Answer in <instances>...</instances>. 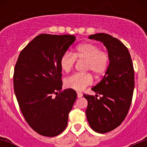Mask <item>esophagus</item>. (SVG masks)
<instances>
[{"label":"esophagus","mask_w":147,"mask_h":147,"mask_svg":"<svg viewBox=\"0 0 147 147\" xmlns=\"http://www.w3.org/2000/svg\"><path fill=\"white\" fill-rule=\"evenodd\" d=\"M82 96H83L82 93H80V92H77V97H78V98H81Z\"/></svg>","instance_id":"esophagus-1"}]
</instances>
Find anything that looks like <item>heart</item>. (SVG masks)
Wrapping results in <instances>:
<instances>
[{
	"instance_id": "b5f03b06",
	"label": "heart",
	"mask_w": 147,
	"mask_h": 147,
	"mask_svg": "<svg viewBox=\"0 0 147 147\" xmlns=\"http://www.w3.org/2000/svg\"><path fill=\"white\" fill-rule=\"evenodd\" d=\"M76 59L86 60V70H90L96 75L103 74L107 71L110 62L108 53L99 49L93 42H85L76 47L74 54L66 51L60 58V67L64 72H69L75 65ZM93 76L90 73L74 74L65 79V87L76 90H82L93 83Z\"/></svg>"
}]
</instances>
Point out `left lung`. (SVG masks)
I'll return each mask as SVG.
<instances>
[{"label":"left lung","instance_id":"8db88e82","mask_svg":"<svg viewBox=\"0 0 147 147\" xmlns=\"http://www.w3.org/2000/svg\"><path fill=\"white\" fill-rule=\"evenodd\" d=\"M89 39L104 44L110 64L103 79L92 88L100 99L84 94L88 100L85 111L90 126L95 132L106 133L119 127L127 116L134 90V68L129 51L120 40L111 35L98 33Z\"/></svg>","mask_w":147,"mask_h":147}]
</instances>
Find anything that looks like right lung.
<instances>
[{
	"label": "right lung",
	"instance_id": "obj_1",
	"mask_svg": "<svg viewBox=\"0 0 147 147\" xmlns=\"http://www.w3.org/2000/svg\"><path fill=\"white\" fill-rule=\"evenodd\" d=\"M76 40L74 35L42 34L21 51L14 71V90L28 125L47 137L67 127L76 92L62 86L60 58Z\"/></svg>",
	"mask_w": 147,
	"mask_h": 147
}]
</instances>
